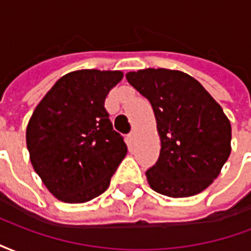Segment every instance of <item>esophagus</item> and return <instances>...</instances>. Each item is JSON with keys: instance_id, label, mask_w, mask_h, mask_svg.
<instances>
[{"instance_id": "obj_1", "label": "esophagus", "mask_w": 251, "mask_h": 251, "mask_svg": "<svg viewBox=\"0 0 251 251\" xmlns=\"http://www.w3.org/2000/svg\"><path fill=\"white\" fill-rule=\"evenodd\" d=\"M127 138H129L131 142L134 141V140H136V130H131L130 133L127 134Z\"/></svg>"}]
</instances>
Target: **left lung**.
<instances>
[{
  "label": "left lung",
  "mask_w": 251,
  "mask_h": 251,
  "mask_svg": "<svg viewBox=\"0 0 251 251\" xmlns=\"http://www.w3.org/2000/svg\"><path fill=\"white\" fill-rule=\"evenodd\" d=\"M151 102L161 151L147 171L149 185L169 198L199 194L218 177L231 152V125L215 99L188 74L165 68L127 72Z\"/></svg>",
  "instance_id": "left-lung-1"
}]
</instances>
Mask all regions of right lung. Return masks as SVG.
I'll list each match as a JSON object with an SVG mask.
<instances>
[{"label": "right lung", "mask_w": 251, "mask_h": 251, "mask_svg": "<svg viewBox=\"0 0 251 251\" xmlns=\"http://www.w3.org/2000/svg\"><path fill=\"white\" fill-rule=\"evenodd\" d=\"M121 71L67 74L41 99L26 127L30 163L53 196L84 203L103 194L127 153L104 99Z\"/></svg>", "instance_id": "add662e5"}]
</instances>
